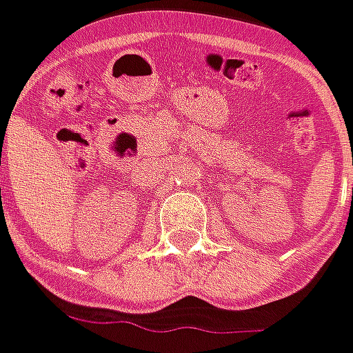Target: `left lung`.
Instances as JSON below:
<instances>
[{
	"instance_id": "1",
	"label": "left lung",
	"mask_w": 353,
	"mask_h": 353,
	"mask_svg": "<svg viewBox=\"0 0 353 353\" xmlns=\"http://www.w3.org/2000/svg\"><path fill=\"white\" fill-rule=\"evenodd\" d=\"M352 194H353V190H352Z\"/></svg>"
}]
</instances>
